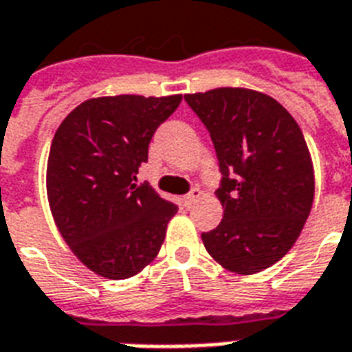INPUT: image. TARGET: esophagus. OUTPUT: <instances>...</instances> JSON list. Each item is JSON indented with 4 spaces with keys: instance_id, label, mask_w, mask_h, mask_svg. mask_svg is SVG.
I'll return each mask as SVG.
<instances>
[{
    "instance_id": "obj_1",
    "label": "esophagus",
    "mask_w": 352,
    "mask_h": 352,
    "mask_svg": "<svg viewBox=\"0 0 352 352\" xmlns=\"http://www.w3.org/2000/svg\"><path fill=\"white\" fill-rule=\"evenodd\" d=\"M199 197H201V190H197V188H193L192 192L186 193V195L182 197V203H184V206H188V208H190V206H192V204L195 203V201H197Z\"/></svg>"
}]
</instances>
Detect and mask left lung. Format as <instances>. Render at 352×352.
Instances as JSON below:
<instances>
[{
    "instance_id": "obj_1",
    "label": "left lung",
    "mask_w": 352,
    "mask_h": 352,
    "mask_svg": "<svg viewBox=\"0 0 352 352\" xmlns=\"http://www.w3.org/2000/svg\"><path fill=\"white\" fill-rule=\"evenodd\" d=\"M208 129L219 162L225 215L203 243L237 274L279 261L311 214L314 173L300 126L279 102L250 89L221 87L184 95Z\"/></svg>"
}]
</instances>
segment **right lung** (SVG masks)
Instances as JSON below:
<instances>
[{"mask_svg": "<svg viewBox=\"0 0 352 352\" xmlns=\"http://www.w3.org/2000/svg\"><path fill=\"white\" fill-rule=\"evenodd\" d=\"M182 96L118 95L80 104L60 124L47 162V195L62 237L107 279H127L159 254L175 203L137 182L157 127Z\"/></svg>", "mask_w": 352, "mask_h": 352, "instance_id": "add662e5", "label": "right lung"}]
</instances>
